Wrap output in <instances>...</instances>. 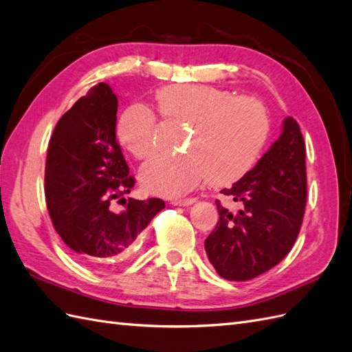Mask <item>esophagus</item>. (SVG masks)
<instances>
[{
	"instance_id": "esophagus-1",
	"label": "esophagus",
	"mask_w": 352,
	"mask_h": 352,
	"mask_svg": "<svg viewBox=\"0 0 352 352\" xmlns=\"http://www.w3.org/2000/svg\"><path fill=\"white\" fill-rule=\"evenodd\" d=\"M193 202H196L195 197H186V199H174L170 201L174 206H187V205H192Z\"/></svg>"
}]
</instances>
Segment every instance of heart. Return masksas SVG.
Masks as SVG:
<instances>
[{"label": "heart", "instance_id": "b5f03b06", "mask_svg": "<svg viewBox=\"0 0 352 352\" xmlns=\"http://www.w3.org/2000/svg\"><path fill=\"white\" fill-rule=\"evenodd\" d=\"M166 119L190 124L183 155L159 153L140 170L147 192L178 197L206 178L214 186L236 182L253 168L267 141L269 114L253 96H235L210 85H173L156 94ZM157 117L146 104L129 105L117 122V138L137 159L156 146Z\"/></svg>", "mask_w": 352, "mask_h": 352}]
</instances>
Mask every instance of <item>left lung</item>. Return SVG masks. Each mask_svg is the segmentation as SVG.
<instances>
[{
	"label": "left lung",
	"mask_w": 352,
	"mask_h": 352,
	"mask_svg": "<svg viewBox=\"0 0 352 352\" xmlns=\"http://www.w3.org/2000/svg\"><path fill=\"white\" fill-rule=\"evenodd\" d=\"M223 195L241 210L217 205L220 220L205 239L217 274L248 281L276 266L299 235L306 206L305 141L299 124L287 117L283 132L257 165Z\"/></svg>",
	"instance_id": "left-lung-1"
}]
</instances>
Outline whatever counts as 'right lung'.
<instances>
[{
	"label": "right lung",
	"instance_id": "1",
	"mask_svg": "<svg viewBox=\"0 0 352 352\" xmlns=\"http://www.w3.org/2000/svg\"><path fill=\"white\" fill-rule=\"evenodd\" d=\"M116 114L111 87L99 83L90 89L56 123L44 174L53 226L76 256L95 269L111 266L165 208L157 197H122L124 210H111V201L135 186L116 141Z\"/></svg>",
	"mask_w": 352,
	"mask_h": 352
}]
</instances>
